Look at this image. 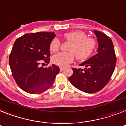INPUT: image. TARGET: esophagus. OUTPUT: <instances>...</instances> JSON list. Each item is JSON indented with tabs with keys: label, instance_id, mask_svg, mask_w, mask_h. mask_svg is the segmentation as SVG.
I'll list each match as a JSON object with an SVG mask.
<instances>
[{
	"label": "esophagus",
	"instance_id": "esophagus-1",
	"mask_svg": "<svg viewBox=\"0 0 126 126\" xmlns=\"http://www.w3.org/2000/svg\"><path fill=\"white\" fill-rule=\"evenodd\" d=\"M60 71H63V70H64V69H65V67H63V66H61L60 68Z\"/></svg>",
	"mask_w": 126,
	"mask_h": 126
}]
</instances>
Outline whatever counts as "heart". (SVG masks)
Listing matches in <instances>:
<instances>
[{"mask_svg": "<svg viewBox=\"0 0 126 126\" xmlns=\"http://www.w3.org/2000/svg\"><path fill=\"white\" fill-rule=\"evenodd\" d=\"M65 41L70 42L68 47V52H60L54 55L52 61L56 65L65 66L72 63L75 56L79 61L87 60L94 52L96 47V41L92 37H87L84 32L74 31L67 32L63 34ZM60 41L54 38L50 45V50L56 52L60 48Z\"/></svg>", "mask_w": 126, "mask_h": 126, "instance_id": "1", "label": "heart"}]
</instances>
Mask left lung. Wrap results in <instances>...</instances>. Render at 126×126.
<instances>
[{"label": "left lung", "mask_w": 126, "mask_h": 126, "mask_svg": "<svg viewBox=\"0 0 126 126\" xmlns=\"http://www.w3.org/2000/svg\"><path fill=\"white\" fill-rule=\"evenodd\" d=\"M98 43L97 53L81 63L82 68H72L73 74L68 78L71 84L87 93L102 90L111 79L116 66V58L112 40L102 32L94 30Z\"/></svg>", "instance_id": "obj_1"}]
</instances>
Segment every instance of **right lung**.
Instances as JSON below:
<instances>
[{"label":"right lung","mask_w":126,"mask_h":126,"mask_svg":"<svg viewBox=\"0 0 126 126\" xmlns=\"http://www.w3.org/2000/svg\"><path fill=\"white\" fill-rule=\"evenodd\" d=\"M54 32L30 33L17 38L9 57L11 71L18 86L30 94H39L52 86L60 68L52 64L39 66L41 60L49 63L50 45Z\"/></svg>","instance_id":"add662e5"}]
</instances>
